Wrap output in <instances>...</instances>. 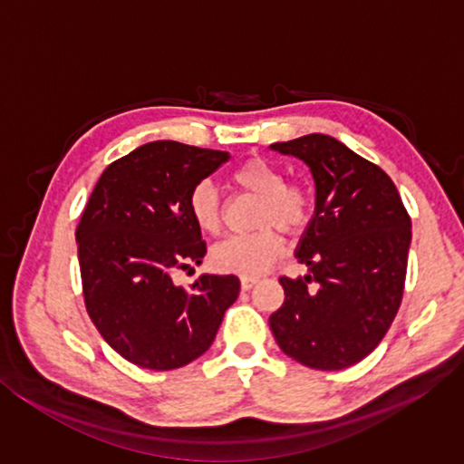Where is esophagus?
Returning <instances> with one entry per match:
<instances>
[{"instance_id":"obj_1","label":"esophagus","mask_w":464,"mask_h":464,"mask_svg":"<svg viewBox=\"0 0 464 464\" xmlns=\"http://www.w3.org/2000/svg\"><path fill=\"white\" fill-rule=\"evenodd\" d=\"M256 285V278H241V290H249Z\"/></svg>"}]
</instances>
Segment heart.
<instances>
[{"label": "heart", "instance_id": "heart-1", "mask_svg": "<svg viewBox=\"0 0 464 464\" xmlns=\"http://www.w3.org/2000/svg\"><path fill=\"white\" fill-rule=\"evenodd\" d=\"M229 182L260 198L256 213V227L264 229L247 235H233L210 249V266L217 272L235 274L241 278H256L264 274L282 254V239L275 229L285 235L304 231L313 215L311 190L301 182H285L282 169L274 163L251 157L239 163L229 174ZM188 210L194 225L202 233L217 235L223 227V207L217 188L198 182L188 196Z\"/></svg>", "mask_w": 464, "mask_h": 464}]
</instances>
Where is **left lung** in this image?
Returning a JSON list of instances; mask_svg holds the SVG:
<instances>
[{
  "label": "left lung",
  "instance_id": "1",
  "mask_svg": "<svg viewBox=\"0 0 464 464\" xmlns=\"http://www.w3.org/2000/svg\"><path fill=\"white\" fill-rule=\"evenodd\" d=\"M270 149L298 157L315 179V215L296 247L311 274L280 278L285 303L270 329L296 362L342 371L371 354L397 315L411 218L392 179L334 137L313 132Z\"/></svg>",
  "mask_w": 464,
  "mask_h": 464
}]
</instances>
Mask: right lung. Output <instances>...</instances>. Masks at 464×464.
Segmentation results:
<instances>
[{"mask_svg": "<svg viewBox=\"0 0 464 464\" xmlns=\"http://www.w3.org/2000/svg\"><path fill=\"white\" fill-rule=\"evenodd\" d=\"M227 151L153 140L104 169L75 239L85 309L129 362L174 371L210 348L239 278L202 274L190 288L171 274L202 264L207 243L188 210L192 188Z\"/></svg>", "mask_w": 464, "mask_h": 464, "instance_id": "1", "label": "right lung"}]
</instances>
